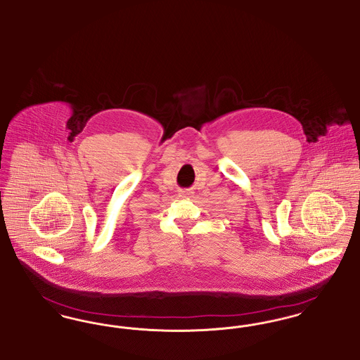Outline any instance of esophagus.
<instances>
[{"mask_svg": "<svg viewBox=\"0 0 360 360\" xmlns=\"http://www.w3.org/2000/svg\"><path fill=\"white\" fill-rule=\"evenodd\" d=\"M181 194H182L184 197H190V195H191V191H188V190H186V191H182Z\"/></svg>", "mask_w": 360, "mask_h": 360, "instance_id": "esophagus-1", "label": "esophagus"}]
</instances>
